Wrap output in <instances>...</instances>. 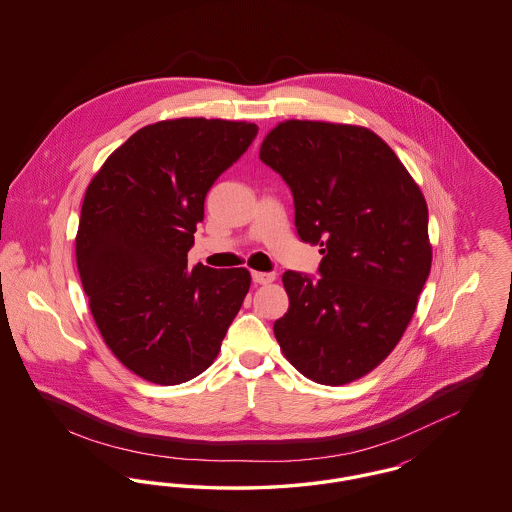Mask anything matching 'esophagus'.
Masks as SVG:
<instances>
[{"label": "esophagus", "mask_w": 512, "mask_h": 512, "mask_svg": "<svg viewBox=\"0 0 512 512\" xmlns=\"http://www.w3.org/2000/svg\"><path fill=\"white\" fill-rule=\"evenodd\" d=\"M251 278H253L255 284H268V282L274 280V272H257V270H253Z\"/></svg>", "instance_id": "esophagus-1"}]
</instances>
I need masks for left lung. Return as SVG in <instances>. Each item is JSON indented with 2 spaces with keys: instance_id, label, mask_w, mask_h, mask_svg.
Here are the masks:
<instances>
[{
  "instance_id": "left-lung-1",
  "label": "left lung",
  "mask_w": 512,
  "mask_h": 512,
  "mask_svg": "<svg viewBox=\"0 0 512 512\" xmlns=\"http://www.w3.org/2000/svg\"><path fill=\"white\" fill-rule=\"evenodd\" d=\"M259 157L292 190L301 242L324 255L318 278L284 272L290 309L274 336L307 378L353 382L390 355L413 318L432 265L426 199L361 126L280 122Z\"/></svg>"
}]
</instances>
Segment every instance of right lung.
Segmentation results:
<instances>
[{"instance_id":"right-lung-1","label":"right lung","mask_w":512,"mask_h":512,"mask_svg":"<svg viewBox=\"0 0 512 512\" xmlns=\"http://www.w3.org/2000/svg\"><path fill=\"white\" fill-rule=\"evenodd\" d=\"M253 122L174 119L144 126L90 182L76 265L90 309L122 365L176 386L213 365L251 276L188 267L205 195L255 140Z\"/></svg>"}]
</instances>
